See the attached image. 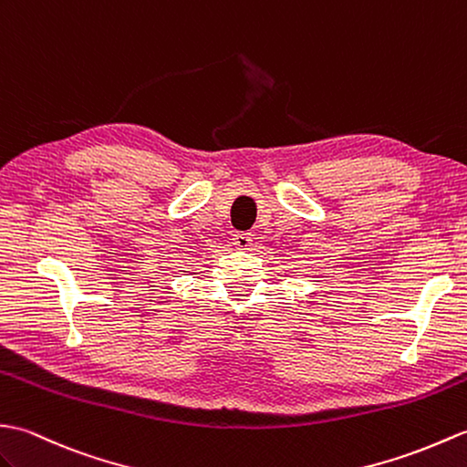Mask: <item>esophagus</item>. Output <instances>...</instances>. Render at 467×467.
Returning <instances> with one entry per match:
<instances>
[{
    "instance_id": "1",
    "label": "esophagus",
    "mask_w": 467,
    "mask_h": 467,
    "mask_svg": "<svg viewBox=\"0 0 467 467\" xmlns=\"http://www.w3.org/2000/svg\"><path fill=\"white\" fill-rule=\"evenodd\" d=\"M252 240V234H234V245L237 250H250Z\"/></svg>"
}]
</instances>
